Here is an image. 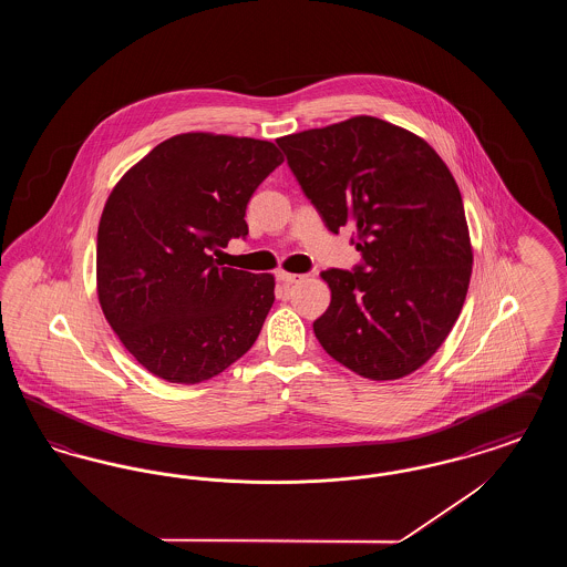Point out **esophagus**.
I'll use <instances>...</instances> for the list:
<instances>
[{"mask_svg":"<svg viewBox=\"0 0 567 567\" xmlns=\"http://www.w3.org/2000/svg\"><path fill=\"white\" fill-rule=\"evenodd\" d=\"M276 278L282 282V285H296V282H299L303 276H299V274H291V271H285V270H278L276 271Z\"/></svg>","mask_w":567,"mask_h":567,"instance_id":"esophagus-1","label":"esophagus"}]
</instances>
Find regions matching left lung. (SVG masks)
<instances>
[{"instance_id":"1","label":"left lung","mask_w":567,"mask_h":567,"mask_svg":"<svg viewBox=\"0 0 567 567\" xmlns=\"http://www.w3.org/2000/svg\"><path fill=\"white\" fill-rule=\"evenodd\" d=\"M276 142L327 229L354 227L363 259L321 274L331 303L312 324L317 340L359 377L412 374L451 333L472 276L451 169L423 137L377 116Z\"/></svg>"}]
</instances>
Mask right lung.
Instances as JSON below:
<instances>
[{
	"label": "right lung",
	"mask_w": 567,
	"mask_h": 567,
	"mask_svg": "<svg viewBox=\"0 0 567 567\" xmlns=\"http://www.w3.org/2000/svg\"><path fill=\"white\" fill-rule=\"evenodd\" d=\"M285 162L276 144L190 132L157 144L116 183L97 229V297L151 374L197 384L248 351L274 303V276L215 259L246 238V204Z\"/></svg>",
	"instance_id": "obj_1"
}]
</instances>
